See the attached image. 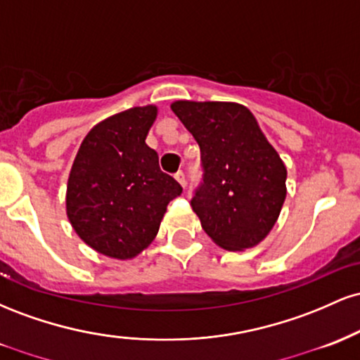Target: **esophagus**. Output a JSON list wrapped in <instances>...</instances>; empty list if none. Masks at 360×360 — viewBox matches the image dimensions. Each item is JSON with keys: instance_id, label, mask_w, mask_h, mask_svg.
<instances>
[{"instance_id": "esophagus-1", "label": "esophagus", "mask_w": 360, "mask_h": 360, "mask_svg": "<svg viewBox=\"0 0 360 360\" xmlns=\"http://www.w3.org/2000/svg\"><path fill=\"white\" fill-rule=\"evenodd\" d=\"M174 177L177 179V183L183 186V188H186V174H184L183 171H177L176 174H174Z\"/></svg>"}]
</instances>
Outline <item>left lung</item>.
I'll use <instances>...</instances> for the list:
<instances>
[{
	"mask_svg": "<svg viewBox=\"0 0 360 360\" xmlns=\"http://www.w3.org/2000/svg\"><path fill=\"white\" fill-rule=\"evenodd\" d=\"M172 111L200 146L203 179L191 206L214 243L243 250L266 238L286 198V167L245 106L176 101Z\"/></svg>",
	"mask_w": 360,
	"mask_h": 360,
	"instance_id": "left-lung-1",
	"label": "left lung"
}]
</instances>
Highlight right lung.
Here are the masks:
<instances>
[{"label": "right lung", "mask_w": 360, "mask_h": 360, "mask_svg": "<svg viewBox=\"0 0 360 360\" xmlns=\"http://www.w3.org/2000/svg\"><path fill=\"white\" fill-rule=\"evenodd\" d=\"M155 117V106H137L103 120L74 159L65 196L69 221L108 257L131 259L146 249L169 201L183 191L146 143Z\"/></svg>", "instance_id": "1"}]
</instances>
